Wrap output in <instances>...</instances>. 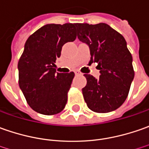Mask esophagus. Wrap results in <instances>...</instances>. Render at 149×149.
<instances>
[{
    "instance_id": "1",
    "label": "esophagus",
    "mask_w": 149,
    "mask_h": 149,
    "mask_svg": "<svg viewBox=\"0 0 149 149\" xmlns=\"http://www.w3.org/2000/svg\"><path fill=\"white\" fill-rule=\"evenodd\" d=\"M75 74L77 75V76H78V75H81V73L79 71H75Z\"/></svg>"
}]
</instances>
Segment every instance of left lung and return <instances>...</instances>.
<instances>
[{
	"label": "left lung",
	"instance_id": "1",
	"mask_svg": "<svg viewBox=\"0 0 149 149\" xmlns=\"http://www.w3.org/2000/svg\"><path fill=\"white\" fill-rule=\"evenodd\" d=\"M77 38L90 48V63H97L100 77L85 74L82 94L88 108L97 113L118 109L126 100L134 71L125 38L107 24H77Z\"/></svg>",
	"mask_w": 149,
	"mask_h": 149
}]
</instances>
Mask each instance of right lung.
I'll use <instances>...</instances> for the list:
<instances>
[{
    "instance_id": "right-lung-1",
    "label": "right lung",
    "mask_w": 149,
    "mask_h": 149,
    "mask_svg": "<svg viewBox=\"0 0 149 149\" xmlns=\"http://www.w3.org/2000/svg\"><path fill=\"white\" fill-rule=\"evenodd\" d=\"M77 24H49L31 34L18 63L19 86L29 105L45 116L64 109L74 72H56L62 47L77 38Z\"/></svg>"
}]
</instances>
